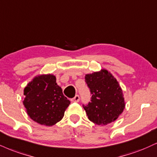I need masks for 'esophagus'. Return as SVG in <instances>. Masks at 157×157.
Listing matches in <instances>:
<instances>
[{"instance_id": "34e87169", "label": "esophagus", "mask_w": 157, "mask_h": 157, "mask_svg": "<svg viewBox=\"0 0 157 157\" xmlns=\"http://www.w3.org/2000/svg\"><path fill=\"white\" fill-rule=\"evenodd\" d=\"M80 101V96L76 95L73 99H71V101H74V102H78Z\"/></svg>"}]
</instances>
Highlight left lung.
Returning <instances> with one entry per match:
<instances>
[{
  "label": "left lung",
  "mask_w": 157,
  "mask_h": 157,
  "mask_svg": "<svg viewBox=\"0 0 157 157\" xmlns=\"http://www.w3.org/2000/svg\"><path fill=\"white\" fill-rule=\"evenodd\" d=\"M85 79L92 94L91 102L83 105L88 119L101 126L115 121L125 108L123 91L118 81L104 69L87 74Z\"/></svg>",
  "instance_id": "obj_1"
}]
</instances>
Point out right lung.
Returning a JSON list of instances; mask_svg holds the SVG:
<instances>
[{"label": "right lung", "mask_w": 157, "mask_h": 157, "mask_svg": "<svg viewBox=\"0 0 157 157\" xmlns=\"http://www.w3.org/2000/svg\"><path fill=\"white\" fill-rule=\"evenodd\" d=\"M24 107L28 116L41 125L51 126L63 118L70 101L64 97L55 75L36 76L24 88Z\"/></svg>", "instance_id": "obj_1"}]
</instances>
